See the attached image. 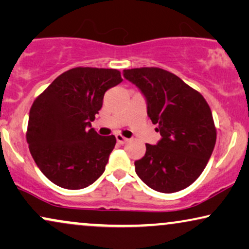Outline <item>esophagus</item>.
<instances>
[{"mask_svg": "<svg viewBox=\"0 0 249 249\" xmlns=\"http://www.w3.org/2000/svg\"><path fill=\"white\" fill-rule=\"evenodd\" d=\"M116 140H117V142H118L119 144H124V143H126V142L128 141V139L125 138V137H123L122 134H117V135H116Z\"/></svg>", "mask_w": 249, "mask_h": 249, "instance_id": "esophagus-1", "label": "esophagus"}]
</instances>
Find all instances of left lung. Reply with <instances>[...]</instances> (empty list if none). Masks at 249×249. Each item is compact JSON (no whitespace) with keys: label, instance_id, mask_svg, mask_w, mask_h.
<instances>
[{"label":"left lung","instance_id":"1","mask_svg":"<svg viewBox=\"0 0 249 249\" xmlns=\"http://www.w3.org/2000/svg\"><path fill=\"white\" fill-rule=\"evenodd\" d=\"M124 77L147 99L148 116L160 141L145 143L134 163L138 177L156 191L172 194L194 183L206 167L216 142L207 101L180 77L158 67L124 69Z\"/></svg>","mask_w":249,"mask_h":249}]
</instances>
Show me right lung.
I'll return each mask as SVG.
<instances>
[{"label":"right lung","instance_id":"1","mask_svg":"<svg viewBox=\"0 0 249 249\" xmlns=\"http://www.w3.org/2000/svg\"><path fill=\"white\" fill-rule=\"evenodd\" d=\"M122 81L117 69L71 68L33 102L26 139L36 165L54 184L77 190L105 172L116 138L101 137L89 126L105 92Z\"/></svg>","mask_w":249,"mask_h":249}]
</instances>
